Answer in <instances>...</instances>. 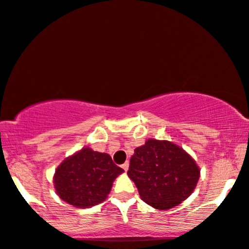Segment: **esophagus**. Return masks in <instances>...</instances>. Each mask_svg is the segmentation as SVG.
Masks as SVG:
<instances>
[{
    "label": "esophagus",
    "mask_w": 249,
    "mask_h": 249,
    "mask_svg": "<svg viewBox=\"0 0 249 249\" xmlns=\"http://www.w3.org/2000/svg\"><path fill=\"white\" fill-rule=\"evenodd\" d=\"M122 168L124 169V171H127V170H129V162H125L124 164L122 165Z\"/></svg>",
    "instance_id": "34e87169"
}]
</instances>
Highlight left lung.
<instances>
[{
	"label": "left lung",
	"instance_id": "left-lung-1",
	"mask_svg": "<svg viewBox=\"0 0 249 249\" xmlns=\"http://www.w3.org/2000/svg\"><path fill=\"white\" fill-rule=\"evenodd\" d=\"M127 176L145 203L158 210H169L193 194L200 168L177 144L150 138L135 149Z\"/></svg>",
	"mask_w": 249,
	"mask_h": 249
}]
</instances>
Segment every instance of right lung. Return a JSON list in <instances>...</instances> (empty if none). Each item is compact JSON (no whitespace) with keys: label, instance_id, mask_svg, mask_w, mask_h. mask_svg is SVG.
I'll return each mask as SVG.
<instances>
[{"label":"right lung","instance_id":"1","mask_svg":"<svg viewBox=\"0 0 249 249\" xmlns=\"http://www.w3.org/2000/svg\"><path fill=\"white\" fill-rule=\"evenodd\" d=\"M124 173L110 155L83 147L65 158L53 177L54 188L62 201L76 208H89L107 198L113 181Z\"/></svg>","mask_w":249,"mask_h":249}]
</instances>
